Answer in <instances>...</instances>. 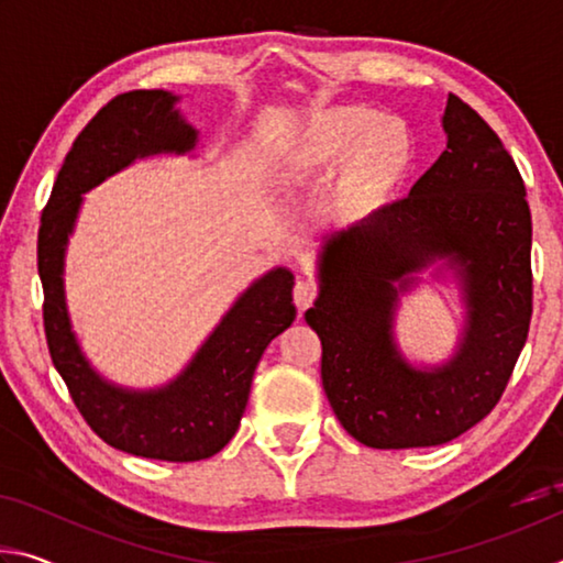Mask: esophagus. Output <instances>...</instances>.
I'll use <instances>...</instances> for the list:
<instances>
[{
	"mask_svg": "<svg viewBox=\"0 0 563 563\" xmlns=\"http://www.w3.org/2000/svg\"><path fill=\"white\" fill-rule=\"evenodd\" d=\"M318 298V288L310 280H298L292 288V300L298 305V310L305 312Z\"/></svg>",
	"mask_w": 563,
	"mask_h": 563,
	"instance_id": "obj_1",
	"label": "esophagus"
}]
</instances>
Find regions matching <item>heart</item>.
Here are the masks:
<instances>
[{
	"mask_svg": "<svg viewBox=\"0 0 563 563\" xmlns=\"http://www.w3.org/2000/svg\"><path fill=\"white\" fill-rule=\"evenodd\" d=\"M412 158V139L402 121L369 107H332L283 148L280 174L290 184H302L342 166L335 211L345 221H365L397 196Z\"/></svg>",
	"mask_w": 563,
	"mask_h": 563,
	"instance_id": "b5f03b06",
	"label": "heart"
}]
</instances>
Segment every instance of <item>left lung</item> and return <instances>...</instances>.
Returning a JSON list of instances; mask_svg holds the SVG:
<instances>
[{"mask_svg":"<svg viewBox=\"0 0 563 563\" xmlns=\"http://www.w3.org/2000/svg\"><path fill=\"white\" fill-rule=\"evenodd\" d=\"M442 126L444 154L407 198L325 238L320 295L305 312L332 412L375 450L444 444L482 422L529 335L531 213L519 168L454 93ZM437 260L461 280L465 332L444 366L415 368L394 342V310Z\"/></svg>","mask_w":563,"mask_h":563,"instance_id":"8db88e82","label":"left lung"}]
</instances>
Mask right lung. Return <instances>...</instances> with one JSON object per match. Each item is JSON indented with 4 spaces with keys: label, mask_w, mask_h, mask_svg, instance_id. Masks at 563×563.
<instances>
[{
    "label": "right lung",
    "mask_w": 563,
    "mask_h": 563,
    "mask_svg": "<svg viewBox=\"0 0 563 563\" xmlns=\"http://www.w3.org/2000/svg\"><path fill=\"white\" fill-rule=\"evenodd\" d=\"M178 97L139 89L111 99L66 154L54 180L36 243L44 288V332L56 373L76 409L113 450L164 462L208 460L233 440L265 347L292 325L295 278L273 268L255 280L188 362L158 389H129L103 379L84 357L66 310L64 255L81 194L136 158L188 154L198 131L176 109Z\"/></svg>",
    "instance_id": "obj_1"
}]
</instances>
